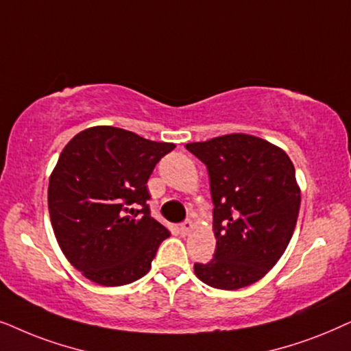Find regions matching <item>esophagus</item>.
I'll use <instances>...</instances> for the list:
<instances>
[{"label":"esophagus","instance_id":"obj_1","mask_svg":"<svg viewBox=\"0 0 351 351\" xmlns=\"http://www.w3.org/2000/svg\"><path fill=\"white\" fill-rule=\"evenodd\" d=\"M193 226H194V224L191 223V221H184V223L180 226V232H181V234H183V236L189 234V232L193 231Z\"/></svg>","mask_w":351,"mask_h":351}]
</instances>
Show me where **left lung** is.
<instances>
[{
  "mask_svg": "<svg viewBox=\"0 0 351 351\" xmlns=\"http://www.w3.org/2000/svg\"><path fill=\"white\" fill-rule=\"evenodd\" d=\"M186 149L205 163L213 200L217 250L195 263L200 281L236 291L260 281L278 263L295 230L300 186L286 152L254 134L231 133Z\"/></svg>",
  "mask_w": 351,
  "mask_h": 351,
  "instance_id": "left-lung-1",
  "label": "left lung"
}]
</instances>
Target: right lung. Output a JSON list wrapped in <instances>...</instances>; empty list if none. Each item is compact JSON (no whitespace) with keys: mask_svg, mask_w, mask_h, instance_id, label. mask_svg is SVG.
Listing matches in <instances>:
<instances>
[{"mask_svg":"<svg viewBox=\"0 0 351 351\" xmlns=\"http://www.w3.org/2000/svg\"><path fill=\"white\" fill-rule=\"evenodd\" d=\"M173 143L91 127L70 139L49 176L48 208L58 244L99 286L138 281L170 231L149 213L147 180Z\"/></svg>","mask_w":351,"mask_h":351,"instance_id":"right-lung-1","label":"right lung"}]
</instances>
